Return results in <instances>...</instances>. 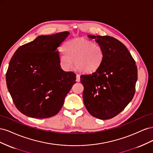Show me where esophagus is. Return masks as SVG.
<instances>
[{"mask_svg":"<svg viewBox=\"0 0 153 153\" xmlns=\"http://www.w3.org/2000/svg\"><path fill=\"white\" fill-rule=\"evenodd\" d=\"M76 81L77 82H79L80 81V75H76Z\"/></svg>","mask_w":153,"mask_h":153,"instance_id":"obj_1","label":"esophagus"}]
</instances>
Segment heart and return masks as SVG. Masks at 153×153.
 I'll list each match as a JSON object with an SVG mask.
<instances>
[{
	"instance_id": "heart-1",
	"label": "heart",
	"mask_w": 153,
	"mask_h": 153,
	"mask_svg": "<svg viewBox=\"0 0 153 153\" xmlns=\"http://www.w3.org/2000/svg\"><path fill=\"white\" fill-rule=\"evenodd\" d=\"M103 59L104 51L100 45L82 38L68 41L59 55L60 64L64 69H71L75 61L76 68L85 73L96 71Z\"/></svg>"
}]
</instances>
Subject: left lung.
Masks as SVG:
<instances>
[{
    "label": "left lung",
    "instance_id": "left-lung-1",
    "mask_svg": "<svg viewBox=\"0 0 153 153\" xmlns=\"http://www.w3.org/2000/svg\"><path fill=\"white\" fill-rule=\"evenodd\" d=\"M103 48L104 59L96 71L82 75L83 100L88 112L100 119L116 116L132 100L137 81L135 60L123 43L113 37L87 36Z\"/></svg>",
    "mask_w": 153,
    "mask_h": 153
}]
</instances>
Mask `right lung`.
<instances>
[{"label": "right lung", "mask_w": 153, "mask_h": 153, "mask_svg": "<svg viewBox=\"0 0 153 153\" xmlns=\"http://www.w3.org/2000/svg\"><path fill=\"white\" fill-rule=\"evenodd\" d=\"M65 31L39 36L21 46L13 55L6 75L7 89L21 113L36 119L56 115L76 83V75L61 68L58 47Z\"/></svg>", "instance_id": "1"}]
</instances>
